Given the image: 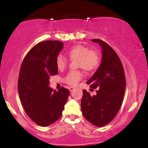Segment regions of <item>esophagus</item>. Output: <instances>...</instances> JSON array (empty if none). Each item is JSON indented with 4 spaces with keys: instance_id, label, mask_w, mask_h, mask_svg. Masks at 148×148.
<instances>
[{
    "instance_id": "1",
    "label": "esophagus",
    "mask_w": 148,
    "mask_h": 148,
    "mask_svg": "<svg viewBox=\"0 0 148 148\" xmlns=\"http://www.w3.org/2000/svg\"><path fill=\"white\" fill-rule=\"evenodd\" d=\"M69 90L71 92H73L75 90V88H73V87H69Z\"/></svg>"
}]
</instances>
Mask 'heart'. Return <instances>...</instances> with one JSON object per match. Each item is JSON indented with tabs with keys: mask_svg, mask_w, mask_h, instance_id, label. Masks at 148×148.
<instances>
[{
	"mask_svg": "<svg viewBox=\"0 0 148 148\" xmlns=\"http://www.w3.org/2000/svg\"><path fill=\"white\" fill-rule=\"evenodd\" d=\"M71 59H78V66L87 71H93L98 67L100 63V57L96 52L90 50L86 46L75 45L67 51ZM68 60L62 54H59L56 58V64L59 70L66 67ZM83 77V73L79 71H71L64 79V82L71 86H76Z\"/></svg>",
	"mask_w": 148,
	"mask_h": 148,
	"instance_id": "obj_1",
	"label": "heart"
}]
</instances>
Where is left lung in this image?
I'll return each instance as SVG.
<instances>
[{"label":"left lung","mask_w":148,"mask_h":148,"mask_svg":"<svg viewBox=\"0 0 148 148\" xmlns=\"http://www.w3.org/2000/svg\"><path fill=\"white\" fill-rule=\"evenodd\" d=\"M92 41L100 45L102 57L98 70L87 84H90L92 88H98V90L94 96L83 90L81 108L86 120L95 126L103 127L118 113L124 97L126 81L122 62L114 50L102 40Z\"/></svg>","instance_id":"8db88e82"}]
</instances>
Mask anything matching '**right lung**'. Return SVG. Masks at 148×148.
<instances>
[{
    "label": "right lung",
    "instance_id": "add662e5",
    "mask_svg": "<svg viewBox=\"0 0 148 148\" xmlns=\"http://www.w3.org/2000/svg\"><path fill=\"white\" fill-rule=\"evenodd\" d=\"M63 46L59 41L40 42L27 54L20 69V100L29 118L42 127L60 119L70 94L63 87L58 91L49 87L50 77L58 73L56 58Z\"/></svg>",
    "mask_w": 148,
    "mask_h": 148
}]
</instances>
